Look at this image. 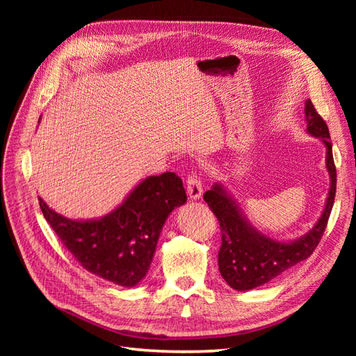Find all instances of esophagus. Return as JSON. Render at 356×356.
I'll return each instance as SVG.
<instances>
[{
    "label": "esophagus",
    "mask_w": 356,
    "mask_h": 356,
    "mask_svg": "<svg viewBox=\"0 0 356 356\" xmlns=\"http://www.w3.org/2000/svg\"><path fill=\"white\" fill-rule=\"evenodd\" d=\"M187 193L190 199L193 200H197L202 197V193H203V187H202V182L200 178L197 177L196 172H191L187 177Z\"/></svg>",
    "instance_id": "esophagus-1"
}]
</instances>
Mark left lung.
I'll list each match as a JSON object with an SVG mask.
<instances>
[{"mask_svg":"<svg viewBox=\"0 0 356 356\" xmlns=\"http://www.w3.org/2000/svg\"><path fill=\"white\" fill-rule=\"evenodd\" d=\"M307 132L321 138L327 147V169L331 187L321 218L305 236L294 242H277L264 236L245 220L234 200L221 184H213L203 195L204 202L217 217L221 229V248L218 251L220 273L233 289L248 291L270 282L289 267L298 264L314 254L325 232L336 196L337 172L332 159L328 126L310 99L305 105Z\"/></svg>","mask_w":356,"mask_h":356,"instance_id":"obj_1","label":"left lung"}]
</instances>
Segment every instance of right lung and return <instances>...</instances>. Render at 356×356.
Listing matches in <instances>:
<instances>
[{
    "mask_svg": "<svg viewBox=\"0 0 356 356\" xmlns=\"http://www.w3.org/2000/svg\"><path fill=\"white\" fill-rule=\"evenodd\" d=\"M38 200L50 227L86 270L120 286H135L148 272L166 218L187 202V195L181 178L165 172L145 178L101 220H70Z\"/></svg>",
    "mask_w": 356,
    "mask_h": 356,
    "instance_id": "add662e5",
    "label": "right lung"
}]
</instances>
